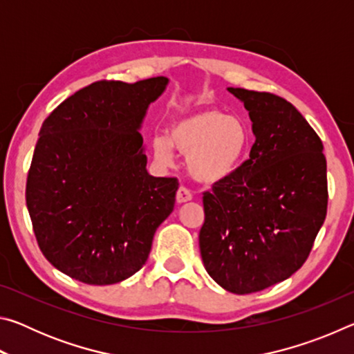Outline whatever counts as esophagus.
Wrapping results in <instances>:
<instances>
[{"label": "esophagus", "mask_w": 354, "mask_h": 354, "mask_svg": "<svg viewBox=\"0 0 354 354\" xmlns=\"http://www.w3.org/2000/svg\"><path fill=\"white\" fill-rule=\"evenodd\" d=\"M190 200H192V192L187 187L181 185V187H179L176 192V201L179 203V205H183V203H187Z\"/></svg>", "instance_id": "obj_1"}]
</instances>
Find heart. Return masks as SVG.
Here are the masks:
<instances>
[{
  "mask_svg": "<svg viewBox=\"0 0 354 354\" xmlns=\"http://www.w3.org/2000/svg\"><path fill=\"white\" fill-rule=\"evenodd\" d=\"M248 140L242 120L209 107L173 120L169 137L154 136L151 147L154 158L162 164L171 162L173 148L189 156L192 176L200 183L214 184L237 170Z\"/></svg>",
  "mask_w": 354,
  "mask_h": 354,
  "instance_id": "1",
  "label": "heart"
}]
</instances>
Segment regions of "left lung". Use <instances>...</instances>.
<instances>
[{
  "label": "left lung",
  "mask_w": 354,
  "mask_h": 354,
  "mask_svg": "<svg viewBox=\"0 0 354 354\" xmlns=\"http://www.w3.org/2000/svg\"><path fill=\"white\" fill-rule=\"evenodd\" d=\"M253 122L250 159L203 194L206 272L239 295L267 289L306 262L326 217L323 143L289 101L227 87Z\"/></svg>",
  "instance_id": "left-lung-1"
}]
</instances>
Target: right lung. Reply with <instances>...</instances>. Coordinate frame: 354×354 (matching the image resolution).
Listing matches in <instances>:
<instances>
[{"label":"right lung","instance_id":"add662e5","mask_svg":"<svg viewBox=\"0 0 354 354\" xmlns=\"http://www.w3.org/2000/svg\"><path fill=\"white\" fill-rule=\"evenodd\" d=\"M169 80L98 81L44 122L26 181V206L41 253L86 284L133 277L175 206L176 178L147 171L139 133Z\"/></svg>","mask_w":354,"mask_h":354}]
</instances>
